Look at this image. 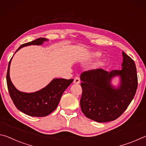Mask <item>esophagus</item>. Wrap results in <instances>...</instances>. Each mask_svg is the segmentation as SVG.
Wrapping results in <instances>:
<instances>
[{"label":"esophagus","mask_w":146,"mask_h":146,"mask_svg":"<svg viewBox=\"0 0 146 146\" xmlns=\"http://www.w3.org/2000/svg\"><path fill=\"white\" fill-rule=\"evenodd\" d=\"M80 83V79L78 77H76L74 78V83L75 84H79Z\"/></svg>","instance_id":"esophagus-1"}]
</instances>
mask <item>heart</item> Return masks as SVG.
<instances>
[{"label":"heart","instance_id":"1","mask_svg":"<svg viewBox=\"0 0 146 146\" xmlns=\"http://www.w3.org/2000/svg\"><path fill=\"white\" fill-rule=\"evenodd\" d=\"M100 56V53L97 52H92L87 54V57L89 58H96Z\"/></svg>","mask_w":146,"mask_h":146}]
</instances>
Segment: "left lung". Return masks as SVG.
<instances>
[{"instance_id": "1", "label": "left lung", "mask_w": 146, "mask_h": 146, "mask_svg": "<svg viewBox=\"0 0 146 146\" xmlns=\"http://www.w3.org/2000/svg\"><path fill=\"white\" fill-rule=\"evenodd\" d=\"M120 70L108 72L101 68L83 72L80 76L83 93L80 106L88 118L107 122L118 118L132 101L137 91L138 79L134 61L122 52ZM119 78L118 84L111 83Z\"/></svg>"}]
</instances>
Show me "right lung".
Here are the masks:
<instances>
[{
  "instance_id": "add662e5",
  "label": "right lung",
  "mask_w": 146,
  "mask_h": 146,
  "mask_svg": "<svg viewBox=\"0 0 146 146\" xmlns=\"http://www.w3.org/2000/svg\"><path fill=\"white\" fill-rule=\"evenodd\" d=\"M46 41H48V39L46 38H38L21 45L16 52L23 47L30 45L40 46ZM11 59L8 64L6 81L9 95L15 107L20 111L30 116L43 117L52 113L58 106L64 90L72 83L73 79L66 80L63 78H54L46 87L37 91L21 92L13 85L9 76Z\"/></svg>"
}]
</instances>
